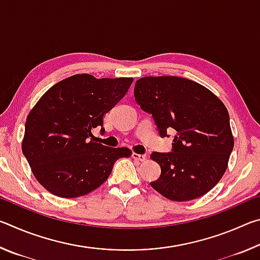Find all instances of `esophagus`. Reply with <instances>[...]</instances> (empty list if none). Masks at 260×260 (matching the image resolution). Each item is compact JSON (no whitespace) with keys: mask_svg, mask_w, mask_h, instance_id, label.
<instances>
[{"mask_svg":"<svg viewBox=\"0 0 260 260\" xmlns=\"http://www.w3.org/2000/svg\"><path fill=\"white\" fill-rule=\"evenodd\" d=\"M132 157H133L135 160H139V161H146L147 159L146 155H139V153H135V152L132 153Z\"/></svg>","mask_w":260,"mask_h":260,"instance_id":"esophagus-1","label":"esophagus"}]
</instances>
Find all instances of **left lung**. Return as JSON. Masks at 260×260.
Segmentation results:
<instances>
[{
  "mask_svg": "<svg viewBox=\"0 0 260 260\" xmlns=\"http://www.w3.org/2000/svg\"><path fill=\"white\" fill-rule=\"evenodd\" d=\"M134 98L161 138L175 132L171 152H152L160 177L151 187L171 201L199 199L222 178L234 148L230 114L208 88L179 77H146Z\"/></svg>",
  "mask_w": 260,
  "mask_h": 260,
  "instance_id": "1",
  "label": "left lung"
}]
</instances>
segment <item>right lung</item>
Instances as JSON below:
<instances>
[{
	"mask_svg": "<svg viewBox=\"0 0 260 260\" xmlns=\"http://www.w3.org/2000/svg\"><path fill=\"white\" fill-rule=\"evenodd\" d=\"M132 78L96 79L76 74L48 89L25 124L23 153L34 177L48 191L73 199L105 182L128 148H109L89 141L91 128L124 98Z\"/></svg>",
	"mask_w": 260,
	"mask_h": 260,
	"instance_id": "1",
	"label": "right lung"
}]
</instances>
